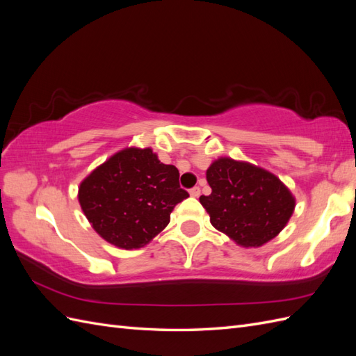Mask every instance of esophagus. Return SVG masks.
<instances>
[{
    "instance_id": "obj_1",
    "label": "esophagus",
    "mask_w": 356,
    "mask_h": 356,
    "mask_svg": "<svg viewBox=\"0 0 356 356\" xmlns=\"http://www.w3.org/2000/svg\"><path fill=\"white\" fill-rule=\"evenodd\" d=\"M190 196H191V197H199V196H200V188H199V187H193V188L190 190Z\"/></svg>"
}]
</instances>
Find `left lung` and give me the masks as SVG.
I'll list each match as a JSON object with an SVG mask.
<instances>
[{
	"label": "left lung",
	"instance_id": "obj_1",
	"mask_svg": "<svg viewBox=\"0 0 356 356\" xmlns=\"http://www.w3.org/2000/svg\"><path fill=\"white\" fill-rule=\"evenodd\" d=\"M212 188L200 196L215 229L242 246H261L281 232L296 200L270 172L233 159H218L207 170Z\"/></svg>",
	"mask_w": 356,
	"mask_h": 356
}]
</instances>
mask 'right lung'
Returning <instances> with one entry per match:
<instances>
[{
	"label": "right lung",
	"instance_id": "1",
	"mask_svg": "<svg viewBox=\"0 0 356 356\" xmlns=\"http://www.w3.org/2000/svg\"><path fill=\"white\" fill-rule=\"evenodd\" d=\"M178 179V169L160 163L152 148H126L81 182L79 200L106 242L132 250L163 230L175 204L188 197Z\"/></svg>",
	"mask_w": 356,
	"mask_h": 356
}]
</instances>
